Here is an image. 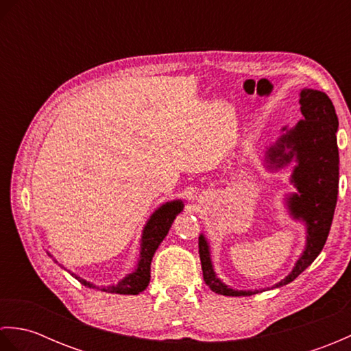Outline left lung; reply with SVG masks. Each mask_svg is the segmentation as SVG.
Returning a JSON list of instances; mask_svg holds the SVG:
<instances>
[{"mask_svg": "<svg viewBox=\"0 0 351 351\" xmlns=\"http://www.w3.org/2000/svg\"><path fill=\"white\" fill-rule=\"evenodd\" d=\"M303 119L294 130L288 131L279 143L268 151L270 164L282 167L294 158L297 166L293 182L299 190L288 199L291 214L302 219L308 228V244L294 270L274 288L293 282L314 263L323 250L330 232L335 206L338 200L339 154L337 145L338 116L329 96L323 92L304 88L300 93ZM199 256L202 264L204 280L214 293L221 295H252L258 291H238L226 287L214 274L210 249L204 235L199 237Z\"/></svg>", "mask_w": 351, "mask_h": 351, "instance_id": "1", "label": "left lung"}]
</instances>
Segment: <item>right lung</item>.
Masks as SVG:
<instances>
[{
  "mask_svg": "<svg viewBox=\"0 0 351 351\" xmlns=\"http://www.w3.org/2000/svg\"><path fill=\"white\" fill-rule=\"evenodd\" d=\"M182 206L184 205L181 200H173V202H167L166 205H162L152 214V217L149 219L147 225L143 230V238H141V252L137 270L126 276V278L119 282L117 285L102 288V291L116 294H138L141 291L146 289V287L149 285V280H151V263L154 253L158 249V245L164 240V237L167 235L176 215L182 211ZM75 278L83 283L84 287L95 288L93 283H88L87 280L80 279L78 276H75Z\"/></svg>",
  "mask_w": 351,
  "mask_h": 351,
  "instance_id": "add662e5",
  "label": "right lung"
}]
</instances>
